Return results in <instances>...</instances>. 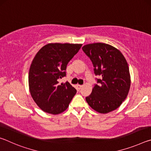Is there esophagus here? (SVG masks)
<instances>
[{
	"label": "esophagus",
	"instance_id": "esophagus-1",
	"mask_svg": "<svg viewBox=\"0 0 151 151\" xmlns=\"http://www.w3.org/2000/svg\"><path fill=\"white\" fill-rule=\"evenodd\" d=\"M82 87H83V85H76V88H77V89H78V91L81 90Z\"/></svg>",
	"mask_w": 151,
	"mask_h": 151
}]
</instances>
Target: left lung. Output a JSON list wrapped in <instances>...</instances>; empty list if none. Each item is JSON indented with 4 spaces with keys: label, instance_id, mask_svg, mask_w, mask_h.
Returning <instances> with one entry per match:
<instances>
[{
    "label": "left lung",
    "instance_id": "left-lung-1",
    "mask_svg": "<svg viewBox=\"0 0 151 151\" xmlns=\"http://www.w3.org/2000/svg\"><path fill=\"white\" fill-rule=\"evenodd\" d=\"M83 52L90 58L94 73L100 76L86 101L92 109L100 113L116 109L129 93L131 78L129 66L121 51L105 43L85 45Z\"/></svg>",
    "mask_w": 151,
    "mask_h": 151
}]
</instances>
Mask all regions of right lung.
Instances as JSON below:
<instances>
[{"label": "right lung", "mask_w": 151, "mask_h": 151, "mask_svg": "<svg viewBox=\"0 0 151 151\" xmlns=\"http://www.w3.org/2000/svg\"><path fill=\"white\" fill-rule=\"evenodd\" d=\"M82 45L50 43L40 48L30 65L29 75L30 93L33 100L43 111L57 114L68 108L76 89L66 82L68 62L78 52Z\"/></svg>", "instance_id": "obj_1"}]
</instances>
